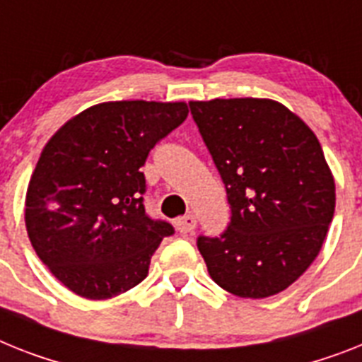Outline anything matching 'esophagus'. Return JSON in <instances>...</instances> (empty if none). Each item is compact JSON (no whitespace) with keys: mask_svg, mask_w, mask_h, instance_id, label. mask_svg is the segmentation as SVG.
<instances>
[{"mask_svg":"<svg viewBox=\"0 0 362 362\" xmlns=\"http://www.w3.org/2000/svg\"><path fill=\"white\" fill-rule=\"evenodd\" d=\"M196 226H198V220H196L194 214H187V216L175 220V228H177V231L185 233V235H187V233H192L194 229H196Z\"/></svg>","mask_w":362,"mask_h":362,"instance_id":"34e87169","label":"esophagus"}]
</instances>
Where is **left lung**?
Here are the masks:
<instances>
[{"label": "left lung", "mask_w": 362, "mask_h": 362, "mask_svg": "<svg viewBox=\"0 0 362 362\" xmlns=\"http://www.w3.org/2000/svg\"><path fill=\"white\" fill-rule=\"evenodd\" d=\"M188 105L231 205L222 237L198 238L209 276L240 298L279 294L318 257L335 213V177L320 142L268 98Z\"/></svg>", "instance_id": "obj_1"}]
</instances>
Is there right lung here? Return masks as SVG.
I'll return each instance as SVG.
<instances>
[{
	"mask_svg": "<svg viewBox=\"0 0 362 362\" xmlns=\"http://www.w3.org/2000/svg\"><path fill=\"white\" fill-rule=\"evenodd\" d=\"M185 101H105L61 125L42 149L25 194V229L53 276L86 300L144 281L166 222L146 214L140 168L185 122Z\"/></svg>",
	"mask_w": 362,
	"mask_h": 362,
	"instance_id": "obj_1",
	"label": "right lung"
}]
</instances>
